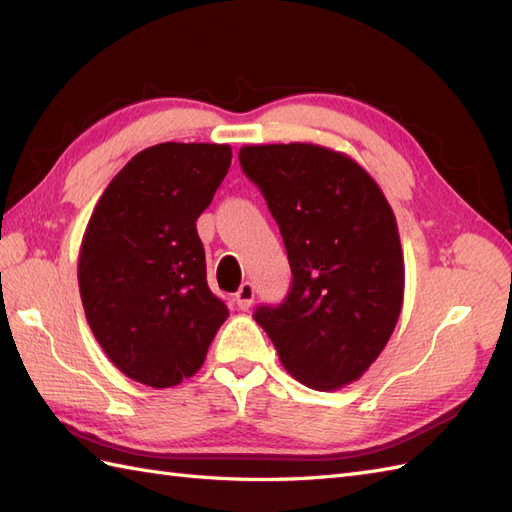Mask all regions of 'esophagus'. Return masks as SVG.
I'll return each mask as SVG.
<instances>
[{
	"label": "esophagus",
	"mask_w": 512,
	"mask_h": 512,
	"mask_svg": "<svg viewBox=\"0 0 512 512\" xmlns=\"http://www.w3.org/2000/svg\"><path fill=\"white\" fill-rule=\"evenodd\" d=\"M254 295H256L254 284L252 282H243L241 288L237 290V297H234V299H237V306L241 310H250L252 303H254Z\"/></svg>",
	"instance_id": "obj_1"
}]
</instances>
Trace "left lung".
<instances>
[{
  "label": "left lung",
  "mask_w": 512,
  "mask_h": 512,
  "mask_svg": "<svg viewBox=\"0 0 512 512\" xmlns=\"http://www.w3.org/2000/svg\"><path fill=\"white\" fill-rule=\"evenodd\" d=\"M239 161L280 226L293 271L288 297L260 306L256 323L308 388L357 381L403 310L405 260L390 202L362 165L325 146H243Z\"/></svg>",
  "instance_id": "left-lung-1"
}]
</instances>
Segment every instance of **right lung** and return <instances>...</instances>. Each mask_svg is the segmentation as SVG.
Here are the masks:
<instances>
[{"label": "right lung", "mask_w": 512, "mask_h": 512, "mask_svg": "<svg viewBox=\"0 0 512 512\" xmlns=\"http://www.w3.org/2000/svg\"><path fill=\"white\" fill-rule=\"evenodd\" d=\"M230 161L228 144L150 146L112 178L86 226L77 280L88 325L112 364L150 388L196 375L228 319L196 222Z\"/></svg>", "instance_id": "1"}]
</instances>
